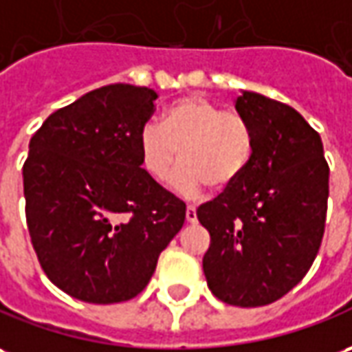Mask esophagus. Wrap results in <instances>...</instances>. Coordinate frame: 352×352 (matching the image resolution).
<instances>
[{
    "label": "esophagus",
    "mask_w": 352,
    "mask_h": 352,
    "mask_svg": "<svg viewBox=\"0 0 352 352\" xmlns=\"http://www.w3.org/2000/svg\"><path fill=\"white\" fill-rule=\"evenodd\" d=\"M186 220L190 222V224H193V222H197V212H195V207H188V210H186Z\"/></svg>",
    "instance_id": "34e87169"
}]
</instances>
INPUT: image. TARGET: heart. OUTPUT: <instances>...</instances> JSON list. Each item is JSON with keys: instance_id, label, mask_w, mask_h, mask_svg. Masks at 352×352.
<instances>
[{"instance_id": "obj_1", "label": "heart", "mask_w": 352, "mask_h": 352, "mask_svg": "<svg viewBox=\"0 0 352 352\" xmlns=\"http://www.w3.org/2000/svg\"><path fill=\"white\" fill-rule=\"evenodd\" d=\"M144 170L153 180L172 174L174 190L195 197L205 191L228 190L247 170L254 149L253 128L236 111H222L199 96L176 99L164 109L161 126L147 122L138 140Z\"/></svg>"}]
</instances>
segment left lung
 Wrapping results in <instances>:
<instances>
[{
	"instance_id": "obj_1",
	"label": "left lung",
	"mask_w": 352,
	"mask_h": 352,
	"mask_svg": "<svg viewBox=\"0 0 352 352\" xmlns=\"http://www.w3.org/2000/svg\"><path fill=\"white\" fill-rule=\"evenodd\" d=\"M254 149L243 176L197 208L210 234L203 272L214 297L264 307L305 278L326 228L329 166L318 132L293 107L243 91Z\"/></svg>"
}]
</instances>
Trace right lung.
Here are the masks:
<instances>
[{"mask_svg": "<svg viewBox=\"0 0 352 352\" xmlns=\"http://www.w3.org/2000/svg\"><path fill=\"white\" fill-rule=\"evenodd\" d=\"M155 99V89L103 86L47 116L30 140V241L45 276L74 299H134L184 226L186 203L142 168L138 140Z\"/></svg>", "mask_w": 352, "mask_h": 352, "instance_id": "add662e5", "label": "right lung"}]
</instances>
